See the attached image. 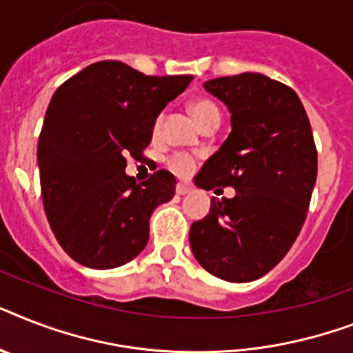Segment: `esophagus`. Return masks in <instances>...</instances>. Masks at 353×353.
Instances as JSON below:
<instances>
[{"label": "esophagus", "mask_w": 353, "mask_h": 353, "mask_svg": "<svg viewBox=\"0 0 353 353\" xmlns=\"http://www.w3.org/2000/svg\"><path fill=\"white\" fill-rule=\"evenodd\" d=\"M190 186L185 185V183H177L176 185V194L177 196H186V194H190Z\"/></svg>", "instance_id": "esophagus-1"}]
</instances>
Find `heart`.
Returning <instances> with one entry per match:
<instances>
[{"label":"heart","instance_id":"heart-1","mask_svg":"<svg viewBox=\"0 0 353 353\" xmlns=\"http://www.w3.org/2000/svg\"><path fill=\"white\" fill-rule=\"evenodd\" d=\"M190 112L199 127H203L205 123L212 121V119H219V108H217V105L214 101H210V99H205V97H197V99H194V101L190 103ZM161 121L163 116L159 114V116L156 117V121H154V134L159 130ZM168 167H170V170L176 172L177 176H188V174H192L194 168H196V159H194L190 154L177 152V154H174V156L168 159Z\"/></svg>","mask_w":353,"mask_h":353}]
</instances>
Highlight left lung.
I'll list each match as a JSON object with an SVG mask.
<instances>
[{
	"mask_svg": "<svg viewBox=\"0 0 353 353\" xmlns=\"http://www.w3.org/2000/svg\"><path fill=\"white\" fill-rule=\"evenodd\" d=\"M232 114V132L208 157L196 185L234 186L192 223L190 246L206 272L230 283L259 279L299 236L317 177V148L306 110L290 87L243 72L205 83Z\"/></svg>",
	"mask_w": 353,
	"mask_h": 353,
	"instance_id": "8db88e82",
	"label": "left lung"
}]
</instances>
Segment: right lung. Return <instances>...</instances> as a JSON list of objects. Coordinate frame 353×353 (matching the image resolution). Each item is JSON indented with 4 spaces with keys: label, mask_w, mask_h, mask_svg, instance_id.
Segmentation results:
<instances>
[{
    "label": "right lung",
    "mask_w": 353,
    "mask_h": 353,
    "mask_svg": "<svg viewBox=\"0 0 353 353\" xmlns=\"http://www.w3.org/2000/svg\"><path fill=\"white\" fill-rule=\"evenodd\" d=\"M190 81L97 61L54 92L37 141L39 181L50 228L76 263L116 268L147 246L152 212L174 197L176 177L157 170L137 185L127 157L141 159L159 112Z\"/></svg>",
    "instance_id": "1"
}]
</instances>
